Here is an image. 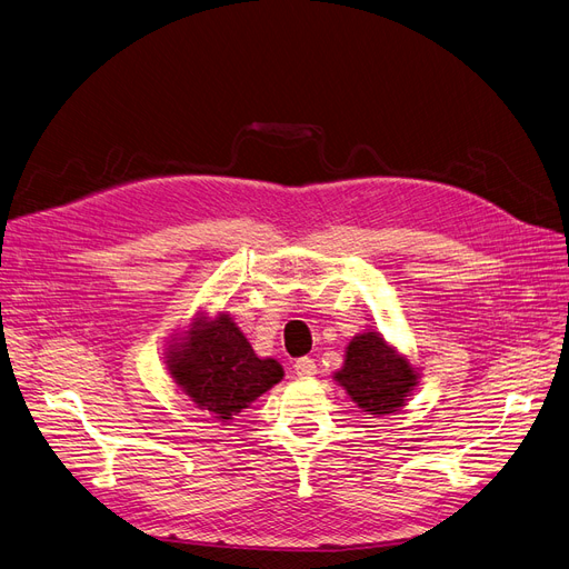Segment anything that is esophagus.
I'll return each mask as SVG.
<instances>
[{
	"label": "esophagus",
	"mask_w": 569,
	"mask_h": 569,
	"mask_svg": "<svg viewBox=\"0 0 569 569\" xmlns=\"http://www.w3.org/2000/svg\"><path fill=\"white\" fill-rule=\"evenodd\" d=\"M295 372H298L300 377H313V375L318 372L316 360H313V358H300V360H295Z\"/></svg>",
	"instance_id": "esophagus-1"
}]
</instances>
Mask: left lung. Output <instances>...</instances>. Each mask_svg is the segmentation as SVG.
I'll list each match as a JSON object with an SVG mask.
<instances>
[{
	"mask_svg": "<svg viewBox=\"0 0 569 569\" xmlns=\"http://www.w3.org/2000/svg\"><path fill=\"white\" fill-rule=\"evenodd\" d=\"M335 379L351 400L369 413H392L405 407L416 386V372L377 332H365L346 346L343 369Z\"/></svg>",
	"mask_w": 569,
	"mask_h": 569,
	"instance_id": "1",
	"label": "left lung"
}]
</instances>
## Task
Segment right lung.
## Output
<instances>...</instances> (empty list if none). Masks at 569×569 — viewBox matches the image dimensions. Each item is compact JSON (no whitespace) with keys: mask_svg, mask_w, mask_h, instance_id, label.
<instances>
[{"mask_svg":"<svg viewBox=\"0 0 569 569\" xmlns=\"http://www.w3.org/2000/svg\"><path fill=\"white\" fill-rule=\"evenodd\" d=\"M169 372L192 402L230 421L283 379L277 360H260L228 313L197 323L181 349L171 351Z\"/></svg>","mask_w":569,"mask_h":569,"instance_id":"right-lung-1","label":"right lung"}]
</instances>
